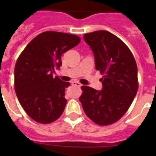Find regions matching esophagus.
Listing matches in <instances>:
<instances>
[{
	"mask_svg": "<svg viewBox=\"0 0 156 156\" xmlns=\"http://www.w3.org/2000/svg\"><path fill=\"white\" fill-rule=\"evenodd\" d=\"M71 84H72L73 86H78V87H81V86H82V84H81L80 83L76 82V81H73V82H72V83H71Z\"/></svg>",
	"mask_w": 156,
	"mask_h": 156,
	"instance_id": "1",
	"label": "esophagus"
}]
</instances>
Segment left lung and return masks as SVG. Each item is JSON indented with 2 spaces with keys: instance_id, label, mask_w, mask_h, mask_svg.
<instances>
[{
  "instance_id": "8db88e82",
  "label": "left lung",
  "mask_w": 156,
  "mask_h": 156,
  "mask_svg": "<svg viewBox=\"0 0 156 156\" xmlns=\"http://www.w3.org/2000/svg\"><path fill=\"white\" fill-rule=\"evenodd\" d=\"M92 49L95 69L103 74V90L83 86L79 97L83 110L99 126H108L120 120L128 111L138 88L135 59L126 44L107 30L84 35Z\"/></svg>"
}]
</instances>
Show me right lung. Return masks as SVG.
<instances>
[{"label": "right lung", "mask_w": 156, "mask_h": 156, "mask_svg": "<svg viewBox=\"0 0 156 156\" xmlns=\"http://www.w3.org/2000/svg\"><path fill=\"white\" fill-rule=\"evenodd\" d=\"M76 35L45 31L30 41L18 56L14 68V89L19 103L30 118L49 124L66 107L65 89L69 83L53 77L61 66L62 54L80 43Z\"/></svg>", "instance_id": "add662e5"}]
</instances>
